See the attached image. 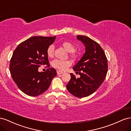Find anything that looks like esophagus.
I'll return each instance as SVG.
<instances>
[{
  "instance_id": "34e87169",
  "label": "esophagus",
  "mask_w": 131,
  "mask_h": 131,
  "mask_svg": "<svg viewBox=\"0 0 131 131\" xmlns=\"http://www.w3.org/2000/svg\"><path fill=\"white\" fill-rule=\"evenodd\" d=\"M63 72L62 71H57V74H62L63 73Z\"/></svg>"
}]
</instances>
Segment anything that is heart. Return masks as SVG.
<instances>
[{"instance_id":"obj_1","label":"heart","mask_w":131,"mask_h":131,"mask_svg":"<svg viewBox=\"0 0 131 131\" xmlns=\"http://www.w3.org/2000/svg\"><path fill=\"white\" fill-rule=\"evenodd\" d=\"M61 46L68 51L69 52L70 57L72 58H75L76 55L74 53L75 47L74 45L69 42H64L61 44ZM54 47L53 45H50L47 49V54L48 57H52L54 54ZM52 66L54 68L61 71H64L68 69L71 65V62L69 60H61L55 59L52 62Z\"/></svg>"}]
</instances>
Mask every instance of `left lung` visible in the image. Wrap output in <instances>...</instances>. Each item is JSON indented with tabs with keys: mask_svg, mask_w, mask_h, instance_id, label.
Wrapping results in <instances>:
<instances>
[{
	"mask_svg": "<svg viewBox=\"0 0 131 131\" xmlns=\"http://www.w3.org/2000/svg\"><path fill=\"white\" fill-rule=\"evenodd\" d=\"M76 37L85 47L84 54L73 68L80 77L70 73L71 80L66 87L74 96L83 98L93 94L104 82L107 72V60L98 43L84 36Z\"/></svg>",
	"mask_w": 131,
	"mask_h": 131,
	"instance_id": "left-lung-1",
	"label": "left lung"
}]
</instances>
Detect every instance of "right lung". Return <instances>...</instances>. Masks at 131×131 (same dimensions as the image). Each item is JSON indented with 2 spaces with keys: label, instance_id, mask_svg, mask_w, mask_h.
Instances as JSON below:
<instances>
[{
  "label": "right lung",
  "instance_id": "obj_1",
  "mask_svg": "<svg viewBox=\"0 0 131 131\" xmlns=\"http://www.w3.org/2000/svg\"><path fill=\"white\" fill-rule=\"evenodd\" d=\"M55 38L56 36L32 37L20 43L14 50L10 60V73L18 88L26 94L31 96L42 94L57 75L54 68L38 71L41 65L49 67L47 49Z\"/></svg>",
  "mask_w": 131,
  "mask_h": 131
}]
</instances>
